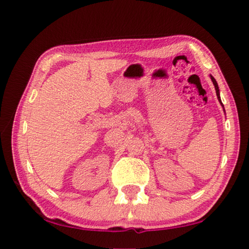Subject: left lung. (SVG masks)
<instances>
[{"label": "left lung", "mask_w": 249, "mask_h": 249, "mask_svg": "<svg viewBox=\"0 0 249 249\" xmlns=\"http://www.w3.org/2000/svg\"><path fill=\"white\" fill-rule=\"evenodd\" d=\"M211 79H212V82H213V84H214V87H215V90H216V95H217V99H218V101H220L221 102V96H220V90H218V86H217V82H216V80L214 79L212 75H211ZM221 104H222V102H221ZM223 105V104H222Z\"/></svg>", "instance_id": "1"}]
</instances>
